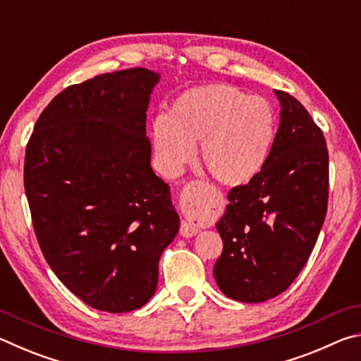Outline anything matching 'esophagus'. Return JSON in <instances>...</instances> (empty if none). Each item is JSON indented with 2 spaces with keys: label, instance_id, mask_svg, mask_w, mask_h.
I'll return each mask as SVG.
<instances>
[{
  "label": "esophagus",
  "instance_id": "34e87169",
  "mask_svg": "<svg viewBox=\"0 0 361 361\" xmlns=\"http://www.w3.org/2000/svg\"><path fill=\"white\" fill-rule=\"evenodd\" d=\"M181 209L185 219L181 221L180 234L183 237H192L200 231L207 215V197L204 186L200 183H189L181 192Z\"/></svg>",
  "mask_w": 361,
  "mask_h": 361
}]
</instances>
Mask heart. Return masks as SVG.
Listing matches in <instances>:
<instances>
[{
	"mask_svg": "<svg viewBox=\"0 0 361 361\" xmlns=\"http://www.w3.org/2000/svg\"><path fill=\"white\" fill-rule=\"evenodd\" d=\"M276 140V113L269 102L229 84H207L176 97L169 116L152 124L159 166L176 175L191 161L194 145L216 181L239 186L264 169Z\"/></svg>",
	"mask_w": 361,
	"mask_h": 361,
	"instance_id": "heart-1",
	"label": "heart"
}]
</instances>
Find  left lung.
<instances>
[{
	"instance_id": "obj_1",
	"label": "left lung",
	"mask_w": 361,
	"mask_h": 361,
	"mask_svg": "<svg viewBox=\"0 0 361 361\" xmlns=\"http://www.w3.org/2000/svg\"><path fill=\"white\" fill-rule=\"evenodd\" d=\"M274 94L282 109L266 166L231 189L216 223L224 247L213 276L240 302H264L288 288L312 253L328 207L323 132L295 97Z\"/></svg>"
}]
</instances>
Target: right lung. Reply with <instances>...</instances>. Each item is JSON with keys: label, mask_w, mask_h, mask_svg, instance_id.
I'll use <instances>...</instances> for the list:
<instances>
[{"label": "right lung", "mask_w": 361, "mask_h": 361, "mask_svg": "<svg viewBox=\"0 0 361 361\" xmlns=\"http://www.w3.org/2000/svg\"><path fill=\"white\" fill-rule=\"evenodd\" d=\"M159 78L129 68L70 85L27 145L23 183L41 252L73 295L103 312L149 301L159 258L180 229L146 138Z\"/></svg>", "instance_id": "add662e5"}]
</instances>
